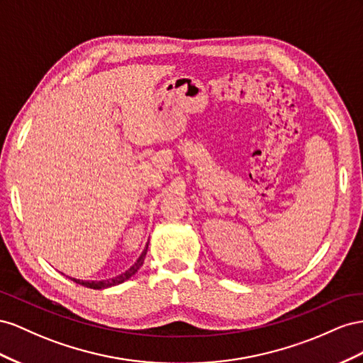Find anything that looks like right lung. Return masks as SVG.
I'll return each instance as SVG.
<instances>
[{
  "label": "right lung",
  "mask_w": 363,
  "mask_h": 363,
  "mask_svg": "<svg viewBox=\"0 0 363 363\" xmlns=\"http://www.w3.org/2000/svg\"><path fill=\"white\" fill-rule=\"evenodd\" d=\"M147 247H149V242L146 243V247H144V251L141 252V255L138 257V260L133 263L126 272H123L117 277L113 278H108V279H100V281H85V279H77V278H71L72 281L80 284V286H85V287H89V289H96V291H100V289H108V287H112V286H117V284H121L126 281V279H129L132 275H135L138 272V269L143 266L144 263V258H146V254H147Z\"/></svg>",
  "instance_id": "1"
}]
</instances>
